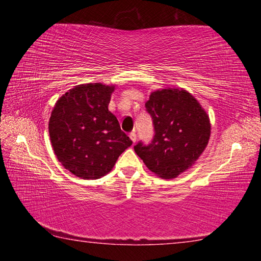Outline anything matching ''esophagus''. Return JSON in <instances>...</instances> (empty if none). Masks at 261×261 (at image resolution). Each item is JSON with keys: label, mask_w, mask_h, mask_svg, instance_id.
<instances>
[{"label": "esophagus", "mask_w": 261, "mask_h": 261, "mask_svg": "<svg viewBox=\"0 0 261 261\" xmlns=\"http://www.w3.org/2000/svg\"><path fill=\"white\" fill-rule=\"evenodd\" d=\"M129 137H130V139L134 141V143H136V140H137V135H136V132H131V134L129 135Z\"/></svg>", "instance_id": "esophagus-1"}]
</instances>
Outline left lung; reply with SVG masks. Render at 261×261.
Instances as JSON below:
<instances>
[{"mask_svg":"<svg viewBox=\"0 0 261 261\" xmlns=\"http://www.w3.org/2000/svg\"><path fill=\"white\" fill-rule=\"evenodd\" d=\"M145 107L155 135L147 146L137 144L135 152L159 177H177L196 163L208 144V115L191 93L177 87L152 92Z\"/></svg>","mask_w":261,"mask_h":261,"instance_id":"obj_1","label":"left lung"}]
</instances>
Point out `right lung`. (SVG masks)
Masks as SVG:
<instances>
[{
    "label": "right lung",
    "instance_id": "obj_1",
    "mask_svg": "<svg viewBox=\"0 0 261 261\" xmlns=\"http://www.w3.org/2000/svg\"><path fill=\"white\" fill-rule=\"evenodd\" d=\"M115 90L102 83L82 84L56 101L49 118L55 155L77 177L96 179L113 169L118 156L132 145L108 110Z\"/></svg>",
    "mask_w": 261,
    "mask_h": 261
}]
</instances>
